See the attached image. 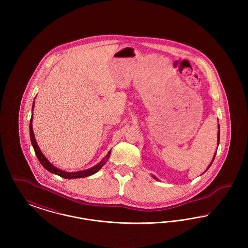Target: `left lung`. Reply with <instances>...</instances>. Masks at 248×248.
<instances>
[{"instance_id":"left-lung-1","label":"left lung","mask_w":248,"mask_h":248,"mask_svg":"<svg viewBox=\"0 0 248 248\" xmlns=\"http://www.w3.org/2000/svg\"><path fill=\"white\" fill-rule=\"evenodd\" d=\"M218 143H219V124H218V132H217V144H218ZM215 157H216V154H215V155H214V157H213L212 162H211V164H210V165H209V166H208V168L210 167V165H212L213 161H214ZM208 168H207V169H208ZM154 177V178H155V179H157V180H158V178H157V177Z\"/></svg>"}]
</instances>
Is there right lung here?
<instances>
[{
  "instance_id": "right-lung-1",
  "label": "right lung",
  "mask_w": 248,
  "mask_h": 248,
  "mask_svg": "<svg viewBox=\"0 0 248 248\" xmlns=\"http://www.w3.org/2000/svg\"><path fill=\"white\" fill-rule=\"evenodd\" d=\"M34 108V102H33V105H32V109ZM30 136H31V144L33 146V149H34V152H35L36 156L38 158V160L40 161V163L42 164V165L48 170L49 172L53 173V174H56L58 176H60L61 177H64V178H79V177H89V176H92L94 175V173H96L103 165L106 164L109 155H110V152L109 151L108 154L106 155L105 158H103L101 160V162H99L96 165H94V167H91L87 170H83V171H79V172H65L63 170H60L59 168H57L56 166L52 165L47 159L45 157V155L42 154L41 150L39 149L38 145H37V142H36L35 137H34V133H33V130H32V115H31V123H30Z\"/></svg>"
}]
</instances>
